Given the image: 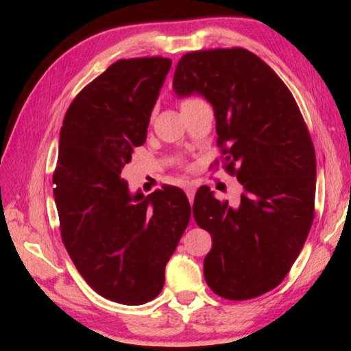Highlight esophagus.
Instances as JSON below:
<instances>
[{
	"label": "esophagus",
	"mask_w": 351,
	"mask_h": 351,
	"mask_svg": "<svg viewBox=\"0 0 351 351\" xmlns=\"http://www.w3.org/2000/svg\"><path fill=\"white\" fill-rule=\"evenodd\" d=\"M186 195H187V198H189L190 203H192L193 198H195V187L193 186H187L186 187Z\"/></svg>",
	"instance_id": "1"
}]
</instances>
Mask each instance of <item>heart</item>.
<instances>
[{
  "instance_id": "obj_1",
  "label": "heart",
  "mask_w": 351,
  "mask_h": 351,
  "mask_svg": "<svg viewBox=\"0 0 351 351\" xmlns=\"http://www.w3.org/2000/svg\"><path fill=\"white\" fill-rule=\"evenodd\" d=\"M195 100H198V99H197V97H189V99L184 100L182 105H187V104H190V102H195ZM182 105H181V106H182Z\"/></svg>"
}]
</instances>
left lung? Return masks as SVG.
Listing matches in <instances>:
<instances>
[{
  "label": "left lung",
  "instance_id": "1",
  "mask_svg": "<svg viewBox=\"0 0 351 351\" xmlns=\"http://www.w3.org/2000/svg\"><path fill=\"white\" fill-rule=\"evenodd\" d=\"M173 90L209 100L223 167L243 186L234 206L207 186L195 195V221L212 237L204 278L223 299H254L282 283L311 229L316 154L310 132L283 80L243 47L184 54Z\"/></svg>",
  "mask_w": 351,
  "mask_h": 351
}]
</instances>
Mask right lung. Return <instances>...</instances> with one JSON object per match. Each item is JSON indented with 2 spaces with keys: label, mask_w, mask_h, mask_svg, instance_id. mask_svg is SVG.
Wrapping results in <instances>:
<instances>
[{
  "label": "right lung",
  "mask_w": 351,
  "mask_h": 351,
  "mask_svg": "<svg viewBox=\"0 0 351 351\" xmlns=\"http://www.w3.org/2000/svg\"><path fill=\"white\" fill-rule=\"evenodd\" d=\"M170 58H123L77 94L64 114L52 176L62 240L77 271L105 299L153 300L190 219L180 187L132 195L121 176L147 139Z\"/></svg>",
  "instance_id": "1"
}]
</instances>
